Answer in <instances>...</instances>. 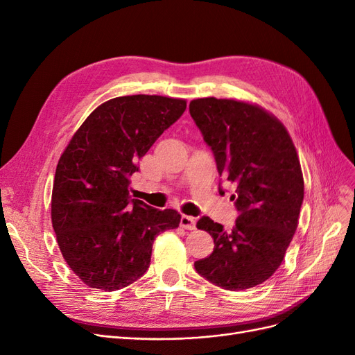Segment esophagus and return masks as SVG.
I'll return each instance as SVG.
<instances>
[{"mask_svg":"<svg viewBox=\"0 0 355 355\" xmlns=\"http://www.w3.org/2000/svg\"><path fill=\"white\" fill-rule=\"evenodd\" d=\"M180 226L188 229V230H193L195 227H197V220H195L192 216H185V214H183L180 217Z\"/></svg>","mask_w":355,"mask_h":355,"instance_id":"1","label":"esophagus"}]
</instances>
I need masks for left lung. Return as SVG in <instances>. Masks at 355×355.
I'll list each match as a JSON object with an SVG mask.
<instances>
[{"instance_id":"8db88e82","label":"left lung","mask_w":355,"mask_h":355,"mask_svg":"<svg viewBox=\"0 0 355 355\" xmlns=\"http://www.w3.org/2000/svg\"><path fill=\"white\" fill-rule=\"evenodd\" d=\"M189 113L218 175L235 183L230 200L239 211L232 230L210 217L198 220L214 250L195 261V270L223 289L257 286L282 264L298 226L304 179L294 142L273 114L254 104L209 96L191 101Z\"/></svg>"}]
</instances>
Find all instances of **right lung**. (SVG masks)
<instances>
[{
  "instance_id": "add662e5",
  "label": "right lung",
  "mask_w": 355,
  "mask_h": 355,
  "mask_svg": "<svg viewBox=\"0 0 355 355\" xmlns=\"http://www.w3.org/2000/svg\"><path fill=\"white\" fill-rule=\"evenodd\" d=\"M187 101L128 95L105 101L83 121L61 154L51 220L66 263L85 285L117 291L150 267L157 235L176 229V210L130 200L138 160L183 114Z\"/></svg>"
}]
</instances>
